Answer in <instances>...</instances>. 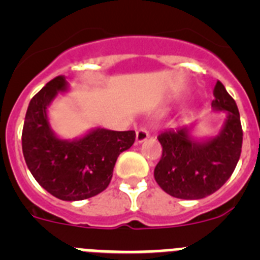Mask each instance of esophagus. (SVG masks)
<instances>
[{"label": "esophagus", "mask_w": 260, "mask_h": 260, "mask_svg": "<svg viewBox=\"0 0 260 260\" xmlns=\"http://www.w3.org/2000/svg\"><path fill=\"white\" fill-rule=\"evenodd\" d=\"M150 137V133L147 130L146 127H141L137 130V142L138 143H142L147 139V138Z\"/></svg>", "instance_id": "esophagus-1"}]
</instances>
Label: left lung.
<instances>
[{
    "label": "left lung",
    "mask_w": 260,
    "mask_h": 260,
    "mask_svg": "<svg viewBox=\"0 0 260 260\" xmlns=\"http://www.w3.org/2000/svg\"><path fill=\"white\" fill-rule=\"evenodd\" d=\"M212 107L228 113L219 137L195 143L187 127L171 128L158 135L162 155L155 168L158 186L174 198L202 199L221 187L236 169L242 148V126L234 99L217 80Z\"/></svg>",
    "instance_id": "1"
}]
</instances>
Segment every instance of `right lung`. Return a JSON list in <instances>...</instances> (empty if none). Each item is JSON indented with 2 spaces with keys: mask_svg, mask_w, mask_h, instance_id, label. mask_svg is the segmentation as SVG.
Segmentation results:
<instances>
[{
  "mask_svg": "<svg viewBox=\"0 0 260 260\" xmlns=\"http://www.w3.org/2000/svg\"><path fill=\"white\" fill-rule=\"evenodd\" d=\"M65 88V77L59 75L31 99L22 150L29 172L49 194L61 201H83L107 189L117 157L134 144L135 132L98 128L74 142L56 138L49 128L47 108Z\"/></svg>",
  "mask_w": 260,
  "mask_h": 260,
  "instance_id": "right-lung-1",
  "label": "right lung"
}]
</instances>
